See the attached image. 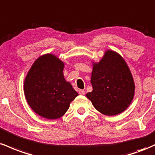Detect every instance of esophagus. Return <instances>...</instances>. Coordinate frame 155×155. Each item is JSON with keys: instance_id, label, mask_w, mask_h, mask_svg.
I'll return each instance as SVG.
<instances>
[{"instance_id": "34e87169", "label": "esophagus", "mask_w": 155, "mask_h": 155, "mask_svg": "<svg viewBox=\"0 0 155 155\" xmlns=\"http://www.w3.org/2000/svg\"><path fill=\"white\" fill-rule=\"evenodd\" d=\"M79 94H81V95H84L85 94V91H84V90H80V91H79Z\"/></svg>"}]
</instances>
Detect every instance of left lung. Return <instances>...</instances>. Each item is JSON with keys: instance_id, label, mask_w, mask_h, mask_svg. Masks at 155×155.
Wrapping results in <instances>:
<instances>
[{"instance_id": "8db88e82", "label": "left lung", "mask_w": 155, "mask_h": 155, "mask_svg": "<svg viewBox=\"0 0 155 155\" xmlns=\"http://www.w3.org/2000/svg\"><path fill=\"white\" fill-rule=\"evenodd\" d=\"M91 92L86 94L101 114L114 116L121 114L130 105L134 97L133 76L124 58L107 50L99 63L94 64Z\"/></svg>"}]
</instances>
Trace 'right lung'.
I'll return each instance as SVG.
<instances>
[{
	"label": "right lung",
	"instance_id": "obj_1",
	"mask_svg": "<svg viewBox=\"0 0 155 155\" xmlns=\"http://www.w3.org/2000/svg\"><path fill=\"white\" fill-rule=\"evenodd\" d=\"M64 62L54 55H44L35 61L25 79L28 103L36 114L46 119L61 117L78 95L64 79Z\"/></svg>",
	"mask_w": 155,
	"mask_h": 155
}]
</instances>
